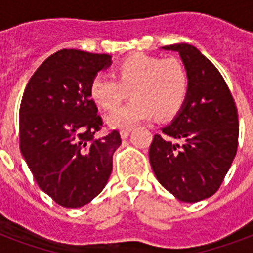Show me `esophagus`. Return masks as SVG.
<instances>
[{
    "label": "esophagus",
    "mask_w": 253,
    "mask_h": 253,
    "mask_svg": "<svg viewBox=\"0 0 253 253\" xmlns=\"http://www.w3.org/2000/svg\"><path fill=\"white\" fill-rule=\"evenodd\" d=\"M130 132H131L130 128H125V130L121 131V136H122L123 139H126L127 136H128V135H130Z\"/></svg>",
    "instance_id": "obj_1"
}]
</instances>
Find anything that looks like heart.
I'll use <instances>...</instances> for the list:
<instances>
[{"label":"heart","instance_id":"heart-1","mask_svg":"<svg viewBox=\"0 0 253 253\" xmlns=\"http://www.w3.org/2000/svg\"><path fill=\"white\" fill-rule=\"evenodd\" d=\"M130 90L132 101L107 115L115 128H131L155 115L167 117L178 110L188 93V75L176 59L135 53L115 67V77L97 73L90 81L91 98L106 110L119 106Z\"/></svg>","mask_w":253,"mask_h":253}]
</instances>
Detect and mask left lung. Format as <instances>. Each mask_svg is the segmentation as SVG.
<instances>
[{"mask_svg":"<svg viewBox=\"0 0 253 253\" xmlns=\"http://www.w3.org/2000/svg\"><path fill=\"white\" fill-rule=\"evenodd\" d=\"M176 51L188 75V93L178 114L154 136L150 163L159 182L182 202H198L219 189L238 150L235 99L215 65L190 44Z\"/></svg>","mask_w":253,"mask_h":253,"instance_id":"8db88e82","label":"left lung"}]
</instances>
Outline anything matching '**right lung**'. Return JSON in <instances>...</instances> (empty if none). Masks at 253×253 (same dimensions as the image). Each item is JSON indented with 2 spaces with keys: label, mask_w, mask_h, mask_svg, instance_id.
I'll list each match as a JSON object with an SVG mask.
<instances>
[{
  "label": "right lung",
  "mask_w": 253,
  "mask_h": 253,
  "mask_svg": "<svg viewBox=\"0 0 253 253\" xmlns=\"http://www.w3.org/2000/svg\"><path fill=\"white\" fill-rule=\"evenodd\" d=\"M110 64L106 53L60 49L35 71L22 97L21 152L39 188L64 208L98 196L122 143L117 130L94 138L103 122L89 85Z\"/></svg>",
  "instance_id": "obj_1"
}]
</instances>
